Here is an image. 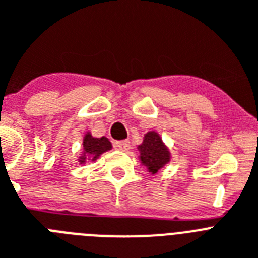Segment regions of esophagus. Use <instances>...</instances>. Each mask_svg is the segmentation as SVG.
<instances>
[{"label": "esophagus", "mask_w": 258, "mask_h": 258, "mask_svg": "<svg viewBox=\"0 0 258 258\" xmlns=\"http://www.w3.org/2000/svg\"><path fill=\"white\" fill-rule=\"evenodd\" d=\"M116 148L120 149V150H122V152H126V150H129L131 149V142L127 141V140H122V141H116Z\"/></svg>", "instance_id": "34e87169"}]
</instances>
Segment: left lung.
I'll return each mask as SVG.
<instances>
[{"instance_id":"1","label":"left lung","mask_w":258,"mask_h":258,"mask_svg":"<svg viewBox=\"0 0 258 258\" xmlns=\"http://www.w3.org/2000/svg\"><path fill=\"white\" fill-rule=\"evenodd\" d=\"M140 161L146 166L149 172L157 174L166 163L170 162V152L163 144L162 138L157 132H148L144 136V142L138 145Z\"/></svg>"}]
</instances>
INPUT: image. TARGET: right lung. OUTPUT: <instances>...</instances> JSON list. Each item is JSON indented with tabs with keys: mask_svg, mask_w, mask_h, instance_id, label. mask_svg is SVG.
Listing matches in <instances>:
<instances>
[{
	"mask_svg": "<svg viewBox=\"0 0 258 258\" xmlns=\"http://www.w3.org/2000/svg\"><path fill=\"white\" fill-rule=\"evenodd\" d=\"M110 149H112V144L108 138H95L89 132H87V134L83 138V154L79 158V162L84 163L87 158L96 161L103 153L108 152Z\"/></svg>",
	"mask_w": 258,
	"mask_h": 258,
	"instance_id": "add662e5",
	"label": "right lung"
}]
</instances>
